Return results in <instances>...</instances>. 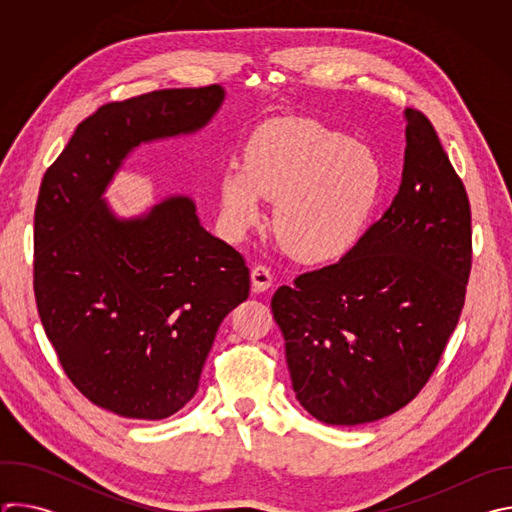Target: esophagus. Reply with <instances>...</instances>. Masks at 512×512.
<instances>
[{
    "mask_svg": "<svg viewBox=\"0 0 512 512\" xmlns=\"http://www.w3.org/2000/svg\"><path fill=\"white\" fill-rule=\"evenodd\" d=\"M251 285L255 291H267L273 285V277L269 267L265 265H255L251 269Z\"/></svg>",
    "mask_w": 512,
    "mask_h": 512,
    "instance_id": "34e87169",
    "label": "esophagus"
}]
</instances>
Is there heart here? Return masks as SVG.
Segmentation results:
<instances>
[{
  "instance_id": "heart-1",
  "label": "heart",
  "mask_w": 512,
  "mask_h": 512,
  "mask_svg": "<svg viewBox=\"0 0 512 512\" xmlns=\"http://www.w3.org/2000/svg\"><path fill=\"white\" fill-rule=\"evenodd\" d=\"M383 182L369 145L310 119L283 117L257 127L243 164L229 162L218 174L221 221L231 237H243L263 223L271 198L279 243L302 261H332L362 237Z\"/></svg>"
}]
</instances>
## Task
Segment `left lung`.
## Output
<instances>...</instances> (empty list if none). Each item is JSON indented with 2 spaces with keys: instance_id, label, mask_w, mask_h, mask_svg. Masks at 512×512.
Here are the masks:
<instances>
[{
  "instance_id": "8db88e82",
  "label": "left lung",
  "mask_w": 512,
  "mask_h": 512,
  "mask_svg": "<svg viewBox=\"0 0 512 512\" xmlns=\"http://www.w3.org/2000/svg\"><path fill=\"white\" fill-rule=\"evenodd\" d=\"M405 164L389 210L334 265L271 300L300 405L328 425L405 407L454 332L472 265L470 202L435 129L405 109Z\"/></svg>"
}]
</instances>
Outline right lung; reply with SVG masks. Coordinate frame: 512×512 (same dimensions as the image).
<instances>
[{
  "label": "right lung",
  "mask_w": 512,
  "mask_h": 512,
  "mask_svg": "<svg viewBox=\"0 0 512 512\" xmlns=\"http://www.w3.org/2000/svg\"><path fill=\"white\" fill-rule=\"evenodd\" d=\"M221 85L103 105L46 170L34 214V294L62 369L95 405L166 419L196 393L225 316L249 298L241 253L210 235L188 194L121 216L105 198L143 143L202 131Z\"/></svg>",
  "instance_id": "right-lung-1"
}]
</instances>
